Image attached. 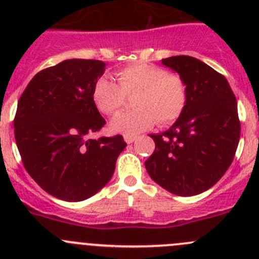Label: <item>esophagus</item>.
Here are the masks:
<instances>
[{"label":"esophagus","instance_id":"34e87169","mask_svg":"<svg viewBox=\"0 0 259 259\" xmlns=\"http://www.w3.org/2000/svg\"><path fill=\"white\" fill-rule=\"evenodd\" d=\"M124 139L127 144H132V143H134L137 140V137H134V135H125Z\"/></svg>","mask_w":259,"mask_h":259}]
</instances>
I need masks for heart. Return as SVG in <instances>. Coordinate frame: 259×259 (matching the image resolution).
Instances as JSON below:
<instances>
[{
  "label": "heart",
  "instance_id": "b5f03b06",
  "mask_svg": "<svg viewBox=\"0 0 259 259\" xmlns=\"http://www.w3.org/2000/svg\"><path fill=\"white\" fill-rule=\"evenodd\" d=\"M117 82L108 76L96 80L93 99L96 108L106 115L119 113L126 104V96L135 93L133 111L121 113L111 121V130L135 135L150 129L158 120L160 126L174 124L185 111L189 100L188 86L178 74L155 65H127L116 71Z\"/></svg>",
  "mask_w": 259,
  "mask_h": 259
}]
</instances>
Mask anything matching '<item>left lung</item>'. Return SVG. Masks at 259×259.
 Here are the masks:
<instances>
[{
	"label": "left lung",
	"instance_id": "8db88e82",
	"mask_svg": "<svg viewBox=\"0 0 259 259\" xmlns=\"http://www.w3.org/2000/svg\"><path fill=\"white\" fill-rule=\"evenodd\" d=\"M161 64L177 71L189 100L176 124L151 134L155 150L145 161L150 178L180 197L205 192L233 161L241 137L237 100L228 81L192 56H171Z\"/></svg>",
	"mask_w": 259,
	"mask_h": 259
}]
</instances>
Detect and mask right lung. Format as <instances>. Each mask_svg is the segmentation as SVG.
<instances>
[{"mask_svg": "<svg viewBox=\"0 0 259 259\" xmlns=\"http://www.w3.org/2000/svg\"><path fill=\"white\" fill-rule=\"evenodd\" d=\"M100 60L71 59L41 70L18 99L15 139L26 171L66 202L93 197L111 179L122 135L90 139L106 124L93 99Z\"/></svg>", "mask_w": 259, "mask_h": 259, "instance_id": "obj_1", "label": "right lung"}]
</instances>
